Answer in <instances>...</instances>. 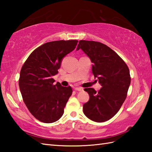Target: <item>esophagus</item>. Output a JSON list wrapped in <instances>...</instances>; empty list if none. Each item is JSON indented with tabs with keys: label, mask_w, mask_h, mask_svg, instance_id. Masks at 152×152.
<instances>
[{
	"label": "esophagus",
	"mask_w": 152,
	"mask_h": 152,
	"mask_svg": "<svg viewBox=\"0 0 152 152\" xmlns=\"http://www.w3.org/2000/svg\"><path fill=\"white\" fill-rule=\"evenodd\" d=\"M75 91H83V89H82V88H81V87H75Z\"/></svg>",
	"instance_id": "1"
}]
</instances>
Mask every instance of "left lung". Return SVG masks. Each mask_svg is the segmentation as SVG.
<instances>
[{
  "instance_id": "8db88e82",
  "label": "left lung",
  "mask_w": 152,
  "mask_h": 152,
  "mask_svg": "<svg viewBox=\"0 0 152 152\" xmlns=\"http://www.w3.org/2000/svg\"><path fill=\"white\" fill-rule=\"evenodd\" d=\"M80 48L93 63V74L102 86L98 92L84 89L89 100L83 104V113L91 121L105 122L117 113L126 100L131 83L129 68L114 50L100 42L80 40L77 50Z\"/></svg>"
}]
</instances>
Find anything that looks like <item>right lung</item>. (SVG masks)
<instances>
[{"instance_id":"1","label":"right lung","mask_w":152,"mask_h":152,"mask_svg":"<svg viewBox=\"0 0 152 152\" xmlns=\"http://www.w3.org/2000/svg\"><path fill=\"white\" fill-rule=\"evenodd\" d=\"M77 42L60 40L42 45L31 53L21 68L19 86L23 99L38 121L52 123L63 115L72 88L55 84L52 76L58 73L62 59L75 50Z\"/></svg>"}]
</instances>
